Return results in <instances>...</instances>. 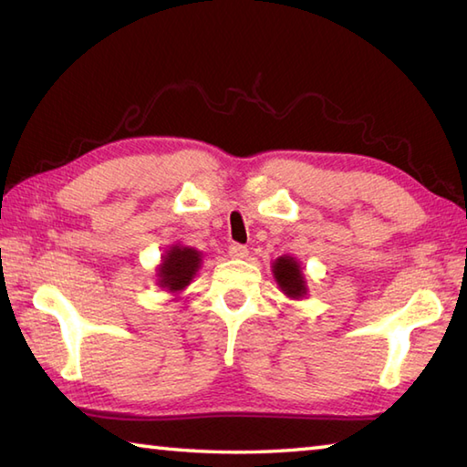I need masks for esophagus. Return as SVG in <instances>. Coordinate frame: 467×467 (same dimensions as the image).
<instances>
[{
	"label": "esophagus",
	"instance_id": "1",
	"mask_svg": "<svg viewBox=\"0 0 467 467\" xmlns=\"http://www.w3.org/2000/svg\"><path fill=\"white\" fill-rule=\"evenodd\" d=\"M228 253H231V257H234V259H243V257H247V255H249V249L244 247V244L233 243L231 247H228Z\"/></svg>",
	"mask_w": 467,
	"mask_h": 467
}]
</instances>
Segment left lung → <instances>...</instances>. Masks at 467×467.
<instances>
[{
	"instance_id": "8db88e82",
	"label": "left lung",
	"mask_w": 467,
	"mask_h": 467,
	"mask_svg": "<svg viewBox=\"0 0 467 467\" xmlns=\"http://www.w3.org/2000/svg\"><path fill=\"white\" fill-rule=\"evenodd\" d=\"M274 275L282 292L290 298H300V296L306 294L300 265L292 257H279L274 265Z\"/></svg>"
}]
</instances>
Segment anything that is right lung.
<instances>
[{
	"mask_svg": "<svg viewBox=\"0 0 467 467\" xmlns=\"http://www.w3.org/2000/svg\"><path fill=\"white\" fill-rule=\"evenodd\" d=\"M200 267V253L190 247H171L159 267V285L180 292L192 282Z\"/></svg>",
	"mask_w": 467,
	"mask_h": 467,
	"instance_id": "add662e5",
	"label": "right lung"
}]
</instances>
